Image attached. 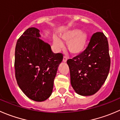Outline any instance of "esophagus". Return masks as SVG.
<instances>
[{"label":"esophagus","instance_id":"1","mask_svg":"<svg viewBox=\"0 0 120 120\" xmlns=\"http://www.w3.org/2000/svg\"><path fill=\"white\" fill-rule=\"evenodd\" d=\"M67 60V57L66 56H64L63 57V61L64 63H66Z\"/></svg>","mask_w":120,"mask_h":120}]
</instances>
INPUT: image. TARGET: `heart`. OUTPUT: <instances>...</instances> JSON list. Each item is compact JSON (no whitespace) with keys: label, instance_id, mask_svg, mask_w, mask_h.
<instances>
[{"label":"heart","instance_id":"1","mask_svg":"<svg viewBox=\"0 0 120 120\" xmlns=\"http://www.w3.org/2000/svg\"><path fill=\"white\" fill-rule=\"evenodd\" d=\"M61 39L67 43L68 51L73 54H78L84 51L87 44L88 36L81 30L74 29L64 32L60 36ZM53 42L58 49L62 48L63 44L57 37H54Z\"/></svg>","mask_w":120,"mask_h":120}]
</instances>
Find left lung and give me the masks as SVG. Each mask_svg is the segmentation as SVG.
Masks as SVG:
<instances>
[{
    "mask_svg": "<svg viewBox=\"0 0 120 120\" xmlns=\"http://www.w3.org/2000/svg\"><path fill=\"white\" fill-rule=\"evenodd\" d=\"M110 63L107 38L97 32L83 52L67 61L74 91L81 96L94 94L107 79Z\"/></svg>",
    "mask_w": 120,
    "mask_h": 120,
    "instance_id": "1",
    "label": "left lung"
}]
</instances>
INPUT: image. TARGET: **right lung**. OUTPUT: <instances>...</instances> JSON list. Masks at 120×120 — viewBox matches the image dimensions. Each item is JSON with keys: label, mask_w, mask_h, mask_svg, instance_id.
<instances>
[{"label": "right lung", "mask_w": 120, "mask_h": 120, "mask_svg": "<svg viewBox=\"0 0 120 120\" xmlns=\"http://www.w3.org/2000/svg\"><path fill=\"white\" fill-rule=\"evenodd\" d=\"M40 30L29 28L17 40L15 48V77L24 94L35 101L51 96L61 53H54L48 43L39 38Z\"/></svg>", "instance_id": "add662e5"}]
</instances>
